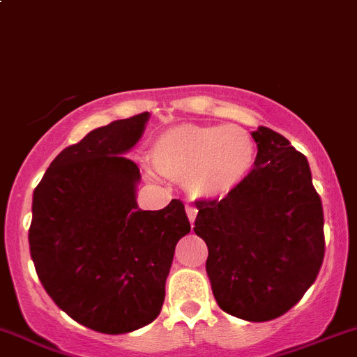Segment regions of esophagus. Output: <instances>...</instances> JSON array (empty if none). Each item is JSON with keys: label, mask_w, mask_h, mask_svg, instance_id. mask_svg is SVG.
<instances>
[{"label": "esophagus", "mask_w": 357, "mask_h": 357, "mask_svg": "<svg viewBox=\"0 0 357 357\" xmlns=\"http://www.w3.org/2000/svg\"><path fill=\"white\" fill-rule=\"evenodd\" d=\"M197 207H193V205H190V207H186V214H188V219H190V222H192L193 225V221H195V218H197Z\"/></svg>", "instance_id": "obj_1"}]
</instances>
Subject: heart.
I'll return each mask as SVG.
<instances>
[{"label": "heart", "mask_w": 357, "mask_h": 357, "mask_svg": "<svg viewBox=\"0 0 357 357\" xmlns=\"http://www.w3.org/2000/svg\"><path fill=\"white\" fill-rule=\"evenodd\" d=\"M160 174L188 183L195 197H222L236 188L255 160L252 136L240 126L185 124L162 132L150 149Z\"/></svg>", "instance_id": "obj_1"}]
</instances>
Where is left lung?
Segmentation results:
<instances>
[{"label": "left lung", "mask_w": 357, "mask_h": 357, "mask_svg": "<svg viewBox=\"0 0 357 357\" xmlns=\"http://www.w3.org/2000/svg\"><path fill=\"white\" fill-rule=\"evenodd\" d=\"M255 165L225 199L195 202V233L219 307L247 321L285 314L314 283L325 257L323 205L307 158L259 126Z\"/></svg>", "instance_id": "8db88e82"}]
</instances>
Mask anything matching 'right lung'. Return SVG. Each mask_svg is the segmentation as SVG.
I'll return each instance as SVG.
<instances>
[{"label": "right lung", "mask_w": 357, "mask_h": 357, "mask_svg": "<svg viewBox=\"0 0 357 357\" xmlns=\"http://www.w3.org/2000/svg\"><path fill=\"white\" fill-rule=\"evenodd\" d=\"M149 112L114 121L67 146L32 197L29 247L46 294L72 319L119 335L160 314L176 243L190 233L185 205L136 204L139 167L124 155Z\"/></svg>", "instance_id": "add662e5"}]
</instances>
